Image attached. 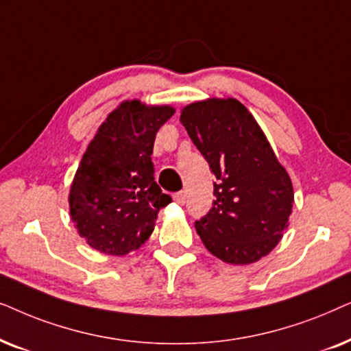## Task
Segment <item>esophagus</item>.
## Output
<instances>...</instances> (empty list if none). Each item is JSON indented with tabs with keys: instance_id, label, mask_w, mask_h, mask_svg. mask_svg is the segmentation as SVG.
Instances as JSON below:
<instances>
[{
	"instance_id": "1",
	"label": "esophagus",
	"mask_w": 351,
	"mask_h": 351,
	"mask_svg": "<svg viewBox=\"0 0 351 351\" xmlns=\"http://www.w3.org/2000/svg\"><path fill=\"white\" fill-rule=\"evenodd\" d=\"M173 199H175L176 204L183 205L186 202V193H184V191H181V193H176L175 195H173Z\"/></svg>"
}]
</instances>
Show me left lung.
<instances>
[{
    "mask_svg": "<svg viewBox=\"0 0 351 351\" xmlns=\"http://www.w3.org/2000/svg\"><path fill=\"white\" fill-rule=\"evenodd\" d=\"M180 121L217 178L213 207L195 221L210 254L230 265L268 255L289 226L293 188L263 130L234 97L188 104Z\"/></svg>",
    "mask_w": 351,
    "mask_h": 351,
    "instance_id": "1",
    "label": "left lung"
}]
</instances>
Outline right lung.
I'll return each instance as SVG.
<instances>
[{"mask_svg":"<svg viewBox=\"0 0 351 351\" xmlns=\"http://www.w3.org/2000/svg\"><path fill=\"white\" fill-rule=\"evenodd\" d=\"M171 106L123 101L88 144L69 193L70 217L86 244L121 256L152 234L160 208L171 202L154 181L156 134Z\"/></svg>","mask_w":351,"mask_h":351,"instance_id":"add662e5","label":"right lung"}]
</instances>
